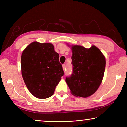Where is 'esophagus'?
<instances>
[{"label":"esophagus","instance_id":"34e87169","mask_svg":"<svg viewBox=\"0 0 127 127\" xmlns=\"http://www.w3.org/2000/svg\"><path fill=\"white\" fill-rule=\"evenodd\" d=\"M62 67H63V70H65L66 69V65H65V64H63V65H62Z\"/></svg>","mask_w":127,"mask_h":127}]
</instances>
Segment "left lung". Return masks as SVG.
Segmentation results:
<instances>
[{
    "instance_id": "left-lung-1",
    "label": "left lung",
    "mask_w": 127,
    "mask_h": 127,
    "mask_svg": "<svg viewBox=\"0 0 127 127\" xmlns=\"http://www.w3.org/2000/svg\"><path fill=\"white\" fill-rule=\"evenodd\" d=\"M73 72L65 81L76 97H87L94 94L101 83L106 61L95 46L89 49L79 45L72 47Z\"/></svg>"
}]
</instances>
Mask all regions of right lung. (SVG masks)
Masks as SVG:
<instances>
[{
	"instance_id": "add662e5",
	"label": "right lung",
	"mask_w": 127,
	"mask_h": 127,
	"mask_svg": "<svg viewBox=\"0 0 127 127\" xmlns=\"http://www.w3.org/2000/svg\"><path fill=\"white\" fill-rule=\"evenodd\" d=\"M59 55L53 44L33 42L21 56V72L29 91L40 99L51 97L64 76Z\"/></svg>"
}]
</instances>
